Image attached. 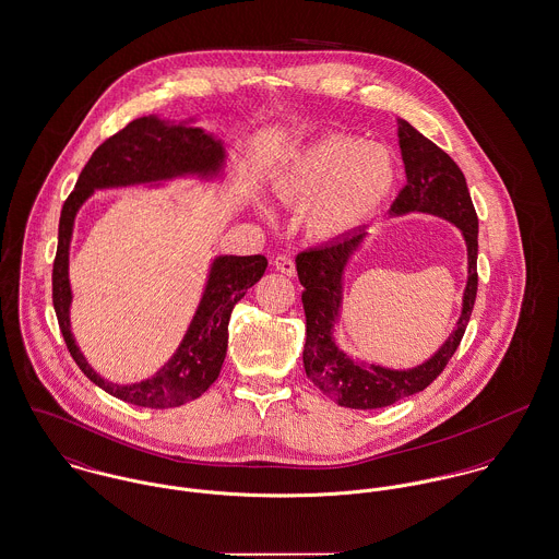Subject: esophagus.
<instances>
[{
	"instance_id": "1",
	"label": "esophagus",
	"mask_w": 559,
	"mask_h": 559,
	"mask_svg": "<svg viewBox=\"0 0 559 559\" xmlns=\"http://www.w3.org/2000/svg\"><path fill=\"white\" fill-rule=\"evenodd\" d=\"M273 266L277 269V271H282L284 275H288V277H293L295 273H297V266H295V260L290 258V255L286 254H277L273 258Z\"/></svg>"
}]
</instances>
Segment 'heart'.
Returning a JSON list of instances; mask_svg holds the SVG:
<instances>
[{"label":"heart","instance_id":"heart-1","mask_svg":"<svg viewBox=\"0 0 559 559\" xmlns=\"http://www.w3.org/2000/svg\"><path fill=\"white\" fill-rule=\"evenodd\" d=\"M397 179V159L389 147L331 134L295 153L273 179V192L288 206H305L311 239L333 241L371 219L391 199Z\"/></svg>","mask_w":559,"mask_h":559}]
</instances>
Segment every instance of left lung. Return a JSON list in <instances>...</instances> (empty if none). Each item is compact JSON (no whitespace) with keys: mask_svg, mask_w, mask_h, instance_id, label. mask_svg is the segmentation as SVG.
Returning a JSON list of instances; mask_svg holds the SVG:
<instances>
[{"mask_svg":"<svg viewBox=\"0 0 559 559\" xmlns=\"http://www.w3.org/2000/svg\"><path fill=\"white\" fill-rule=\"evenodd\" d=\"M400 147L406 164V188L391 204L393 215L412 211L449 219L463 233L467 246V286L455 331L442 348L412 369H386L373 362H358L342 353L333 340V326L342 307L344 269L365 239V230L340 237L337 241L309 248L297 255V273L304 286L305 346L307 378L337 406L376 409L393 406L414 393L425 391L449 365L469 322L478 290V217L467 192L465 177L453 157L425 139L407 121H400Z\"/></svg>","mask_w":559,"mask_h":559,"instance_id":"8db88e82","label":"left lung"}]
</instances>
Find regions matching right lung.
I'll list each match as a JSON object with an SVG mask.
<instances>
[{"label": "right lung", "mask_w": 559, "mask_h": 559, "mask_svg": "<svg viewBox=\"0 0 559 559\" xmlns=\"http://www.w3.org/2000/svg\"><path fill=\"white\" fill-rule=\"evenodd\" d=\"M224 147L201 128L166 126L157 117H141L108 136L79 175L74 192L66 199L59 217V241L52 262V307L63 342L81 371L112 397L134 406L177 407L201 397L217 380L228 348V320L248 288L264 275V255H219L211 264L203 301L175 356L139 384L119 386L104 382L81 355L70 333L68 248L74 215L94 190L173 179L179 175H217Z\"/></svg>", "instance_id": "add662e5"}]
</instances>
